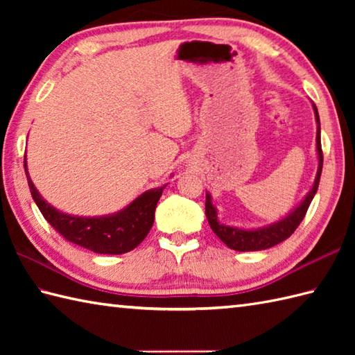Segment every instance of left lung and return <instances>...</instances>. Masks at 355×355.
I'll return each instance as SVG.
<instances>
[{
	"instance_id": "8db88e82",
	"label": "left lung",
	"mask_w": 355,
	"mask_h": 355,
	"mask_svg": "<svg viewBox=\"0 0 355 355\" xmlns=\"http://www.w3.org/2000/svg\"><path fill=\"white\" fill-rule=\"evenodd\" d=\"M314 112H315V122H318V154H319V169H318V177H315V182L310 193L306 195V198L300 202L297 209H294L288 216H285L282 221H279L273 225H270L267 229L261 230H241L235 227H229V225H223L216 220V210L210 202V195L206 193V216L210 229L214 230L215 235L220 238L223 243L230 247L232 250L236 252H254V250H266V248L275 247L279 243H282L286 238H290L294 230L299 227V224L306 215V210L310 207L311 201L314 198L315 192H318L319 182H320V173H322V166H323V153H322V143H320V120H319V112L315 105L313 103Z\"/></svg>"
}]
</instances>
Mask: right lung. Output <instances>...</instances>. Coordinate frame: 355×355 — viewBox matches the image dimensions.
Segmentation results:
<instances>
[{"mask_svg": "<svg viewBox=\"0 0 355 355\" xmlns=\"http://www.w3.org/2000/svg\"><path fill=\"white\" fill-rule=\"evenodd\" d=\"M24 169L36 206L40 207L42 216L51 227L70 243L101 254H122L131 252L146 238L154 224L157 202L164 189L163 186L145 192L116 215L79 218L58 212L55 207H51L49 202L41 198L28 177L26 155Z\"/></svg>", "mask_w": 355, "mask_h": 355, "instance_id": "obj_1", "label": "right lung"}]
</instances>
